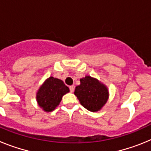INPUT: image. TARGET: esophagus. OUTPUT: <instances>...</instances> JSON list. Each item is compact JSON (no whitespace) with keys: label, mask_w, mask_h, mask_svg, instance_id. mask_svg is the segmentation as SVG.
I'll list each match as a JSON object with an SVG mask.
<instances>
[{"label":"esophagus","mask_w":151,"mask_h":151,"mask_svg":"<svg viewBox=\"0 0 151 151\" xmlns=\"http://www.w3.org/2000/svg\"><path fill=\"white\" fill-rule=\"evenodd\" d=\"M69 89H70V92L73 93L74 91V86L73 85H71V86H69Z\"/></svg>","instance_id":"esophagus-1"}]
</instances>
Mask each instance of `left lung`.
I'll return each instance as SVG.
<instances>
[{"label": "left lung", "mask_w": 151, "mask_h": 151, "mask_svg": "<svg viewBox=\"0 0 151 151\" xmlns=\"http://www.w3.org/2000/svg\"><path fill=\"white\" fill-rule=\"evenodd\" d=\"M74 94L80 104L91 112L100 111L110 95L106 85L90 76L80 79V85L76 87Z\"/></svg>", "instance_id": "1"}]
</instances>
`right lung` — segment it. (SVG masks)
<instances>
[{"label":"right lung","mask_w":151,"mask_h":151,"mask_svg":"<svg viewBox=\"0 0 151 151\" xmlns=\"http://www.w3.org/2000/svg\"><path fill=\"white\" fill-rule=\"evenodd\" d=\"M68 92L69 88L62 80L50 76L38 88L36 93V101L44 111L49 113L55 110L63 96Z\"/></svg>","instance_id":"right-lung-1"}]
</instances>
